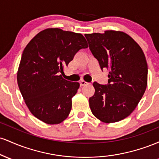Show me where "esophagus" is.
Segmentation results:
<instances>
[{"instance_id": "esophagus-1", "label": "esophagus", "mask_w": 159, "mask_h": 159, "mask_svg": "<svg viewBox=\"0 0 159 159\" xmlns=\"http://www.w3.org/2000/svg\"><path fill=\"white\" fill-rule=\"evenodd\" d=\"M87 84H88V83H87V82H86L85 81H80V85H81V87H83V86H85V85H87Z\"/></svg>"}]
</instances>
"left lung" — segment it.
I'll return each mask as SVG.
<instances>
[{"label": "left lung", "instance_id": "8db88e82", "mask_svg": "<svg viewBox=\"0 0 159 159\" xmlns=\"http://www.w3.org/2000/svg\"><path fill=\"white\" fill-rule=\"evenodd\" d=\"M102 70L107 69L108 84L94 82L89 98L93 114L105 123H116L135 109L147 86L148 67L140 45L125 33L105 30L85 34Z\"/></svg>", "mask_w": 159, "mask_h": 159}]
</instances>
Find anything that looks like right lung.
Returning a JSON list of instances; mask_svg holds the SVG:
<instances>
[{
	"label": "right lung",
	"mask_w": 159,
	"mask_h": 159,
	"mask_svg": "<svg viewBox=\"0 0 159 159\" xmlns=\"http://www.w3.org/2000/svg\"><path fill=\"white\" fill-rule=\"evenodd\" d=\"M88 47L81 34L47 28L29 42L17 72L20 92L29 111L47 124L62 123L72 109V98L79 83L63 79L61 73L80 49Z\"/></svg>",
	"instance_id": "obj_1"
}]
</instances>
